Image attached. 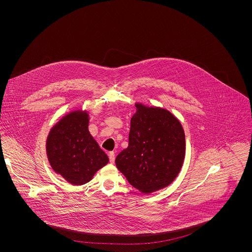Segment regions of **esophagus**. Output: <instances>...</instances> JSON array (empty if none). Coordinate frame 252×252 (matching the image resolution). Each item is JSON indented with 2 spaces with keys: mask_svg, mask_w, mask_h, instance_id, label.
<instances>
[{
  "mask_svg": "<svg viewBox=\"0 0 252 252\" xmlns=\"http://www.w3.org/2000/svg\"><path fill=\"white\" fill-rule=\"evenodd\" d=\"M109 158H110V162L111 163H114L115 162V153L114 152H111L109 154Z\"/></svg>",
  "mask_w": 252,
  "mask_h": 252,
  "instance_id": "34e87169",
  "label": "esophagus"
}]
</instances>
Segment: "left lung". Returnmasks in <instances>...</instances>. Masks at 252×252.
Wrapping results in <instances>:
<instances>
[{
    "instance_id": "obj_1",
    "label": "left lung",
    "mask_w": 252,
    "mask_h": 252,
    "mask_svg": "<svg viewBox=\"0 0 252 252\" xmlns=\"http://www.w3.org/2000/svg\"><path fill=\"white\" fill-rule=\"evenodd\" d=\"M128 147L116 158L119 170L142 193L170 185L182 169L186 136L179 121L168 111L135 103Z\"/></svg>"
}]
</instances>
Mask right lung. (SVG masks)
Returning <instances> with one entry per match:
<instances>
[{
    "label": "right lung",
    "instance_id": "obj_1",
    "mask_svg": "<svg viewBox=\"0 0 252 252\" xmlns=\"http://www.w3.org/2000/svg\"><path fill=\"white\" fill-rule=\"evenodd\" d=\"M88 126L87 112H71L52 127L47 138V155L52 168L74 186L89 183L109 162Z\"/></svg>",
    "mask_w": 252,
    "mask_h": 252
}]
</instances>
